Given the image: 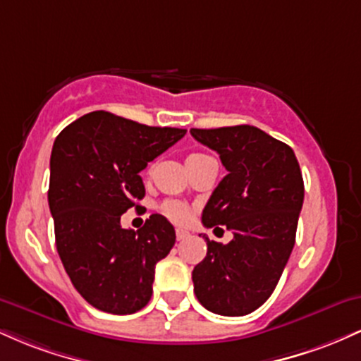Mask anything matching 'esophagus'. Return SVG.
<instances>
[{"instance_id": "1", "label": "esophagus", "mask_w": 361, "mask_h": 361, "mask_svg": "<svg viewBox=\"0 0 361 361\" xmlns=\"http://www.w3.org/2000/svg\"><path fill=\"white\" fill-rule=\"evenodd\" d=\"M188 231H185V229H180V227H178L176 229V239L178 241H185L186 238H188Z\"/></svg>"}]
</instances>
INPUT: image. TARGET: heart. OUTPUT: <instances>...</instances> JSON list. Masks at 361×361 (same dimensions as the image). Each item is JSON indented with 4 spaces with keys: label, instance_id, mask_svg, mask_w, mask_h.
<instances>
[{
    "label": "heart",
    "instance_id": "1",
    "mask_svg": "<svg viewBox=\"0 0 361 361\" xmlns=\"http://www.w3.org/2000/svg\"><path fill=\"white\" fill-rule=\"evenodd\" d=\"M195 156H202V154H190L188 157H195ZM161 210H163V214L166 215L168 219H171V221L175 222H185L190 215L188 207L180 200H166L163 204V207H161Z\"/></svg>",
    "mask_w": 361,
    "mask_h": 361
}]
</instances>
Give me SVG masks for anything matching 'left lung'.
Wrapping results in <instances>:
<instances>
[{
	"label": "left lung",
	"mask_w": 361,
	"mask_h": 361,
	"mask_svg": "<svg viewBox=\"0 0 361 361\" xmlns=\"http://www.w3.org/2000/svg\"><path fill=\"white\" fill-rule=\"evenodd\" d=\"M217 151L227 175L207 202L202 222L233 231V241H207L193 268V290L207 310L246 316L268 300L295 244L304 180L292 147L252 126L192 128ZM222 231V229H221Z\"/></svg>",
	"instance_id": "left-lung-1"
}]
</instances>
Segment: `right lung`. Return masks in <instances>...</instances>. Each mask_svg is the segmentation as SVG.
Segmentation results:
<instances>
[{"mask_svg": "<svg viewBox=\"0 0 361 361\" xmlns=\"http://www.w3.org/2000/svg\"><path fill=\"white\" fill-rule=\"evenodd\" d=\"M185 134L98 110L54 140L47 197L57 252L74 288L103 312L134 314L151 300L175 227L152 214L139 231L123 229L120 217L146 195L139 173Z\"/></svg>", "mask_w": 361, "mask_h": 361, "instance_id": "obj_1", "label": "right lung"}]
</instances>
